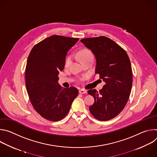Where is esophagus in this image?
<instances>
[{
    "mask_svg": "<svg viewBox=\"0 0 157 157\" xmlns=\"http://www.w3.org/2000/svg\"><path fill=\"white\" fill-rule=\"evenodd\" d=\"M79 93L80 94H85V93H87V91L85 90V89H80V90L79 91Z\"/></svg>",
    "mask_w": 157,
    "mask_h": 157,
    "instance_id": "34e87169",
    "label": "esophagus"
}]
</instances>
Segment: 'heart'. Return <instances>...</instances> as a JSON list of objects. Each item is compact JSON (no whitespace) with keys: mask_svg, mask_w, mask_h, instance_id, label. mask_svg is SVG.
<instances>
[{"mask_svg":"<svg viewBox=\"0 0 157 157\" xmlns=\"http://www.w3.org/2000/svg\"><path fill=\"white\" fill-rule=\"evenodd\" d=\"M77 55L81 59L82 62L87 59H89V58L93 59V53L88 50H82L77 53ZM71 61H72V56H69L67 57V58L66 59V61H65L66 66H68L71 64ZM83 79H84V78L81 79V80H83Z\"/></svg>","mask_w":157,"mask_h":157,"instance_id":"obj_1","label":"heart"}]
</instances>
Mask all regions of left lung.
<instances>
[{
	"instance_id": "8db88e82",
	"label": "left lung",
	"mask_w": 157,
	"mask_h": 157,
	"mask_svg": "<svg viewBox=\"0 0 157 157\" xmlns=\"http://www.w3.org/2000/svg\"><path fill=\"white\" fill-rule=\"evenodd\" d=\"M81 41L94 55L95 73L105 83L99 91H87L94 98L89 110L99 121L110 120L124 109L130 94L132 71L129 58L122 47L107 37L87 38Z\"/></svg>"
}]
</instances>
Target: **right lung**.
<instances>
[{"mask_svg": "<svg viewBox=\"0 0 157 157\" xmlns=\"http://www.w3.org/2000/svg\"><path fill=\"white\" fill-rule=\"evenodd\" d=\"M78 40L51 36L35 44L28 57L25 69L27 91L35 110L48 121L63 119L78 95L77 88H63L58 82L67 52Z\"/></svg>", "mask_w": 157, "mask_h": 157, "instance_id": "add662e5", "label": "right lung"}]
</instances>
